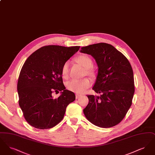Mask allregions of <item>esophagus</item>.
Wrapping results in <instances>:
<instances>
[{"label": "esophagus", "mask_w": 155, "mask_h": 155, "mask_svg": "<svg viewBox=\"0 0 155 155\" xmlns=\"http://www.w3.org/2000/svg\"><path fill=\"white\" fill-rule=\"evenodd\" d=\"M81 96V95H79V94H76V95H75V97H76V99H78V98H80Z\"/></svg>", "instance_id": "esophagus-1"}]
</instances>
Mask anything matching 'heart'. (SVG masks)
Segmentation results:
<instances>
[{
    "instance_id": "obj_1",
    "label": "heart",
    "mask_w": 155,
    "mask_h": 155,
    "mask_svg": "<svg viewBox=\"0 0 155 155\" xmlns=\"http://www.w3.org/2000/svg\"><path fill=\"white\" fill-rule=\"evenodd\" d=\"M76 61L84 67L86 74L91 76L94 75V71L91 68L93 65V61L90 57L86 54H81L75 58ZM69 71V62L66 61L61 67V73L64 79H67L68 76ZM91 85V82L87 78H84L81 80H73L68 82L66 84V87L69 91L77 94H81Z\"/></svg>"
}]
</instances>
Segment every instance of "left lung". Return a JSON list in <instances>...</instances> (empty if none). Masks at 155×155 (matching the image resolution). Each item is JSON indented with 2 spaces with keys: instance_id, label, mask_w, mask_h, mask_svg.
<instances>
[{
  "instance_id": "1",
  "label": "left lung",
  "mask_w": 155,
  "mask_h": 155,
  "mask_svg": "<svg viewBox=\"0 0 155 155\" xmlns=\"http://www.w3.org/2000/svg\"><path fill=\"white\" fill-rule=\"evenodd\" d=\"M80 52L96 61L98 71L92 89L101 94L87 95L89 103L83 110L86 118L102 128L118 124L132 104L135 92L132 67L123 54L108 44L82 47Z\"/></svg>"
}]
</instances>
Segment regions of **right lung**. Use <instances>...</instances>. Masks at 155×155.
I'll use <instances>...</instances> for the list:
<instances>
[{
	"label": "right lung",
	"mask_w": 155,
	"mask_h": 155,
	"mask_svg": "<svg viewBox=\"0 0 155 155\" xmlns=\"http://www.w3.org/2000/svg\"><path fill=\"white\" fill-rule=\"evenodd\" d=\"M80 48L45 46L32 53L25 61L19 75L17 91L20 107L30 125L49 129L64 117L67 106L75 101V96L66 89L61 69ZM58 90L61 95L54 99L52 93Z\"/></svg>",
	"instance_id": "obj_1"
}]
</instances>
